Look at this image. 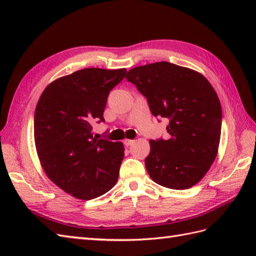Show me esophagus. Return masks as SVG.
Here are the masks:
<instances>
[{"label":"esophagus","instance_id":"1","mask_svg":"<svg viewBox=\"0 0 256 256\" xmlns=\"http://www.w3.org/2000/svg\"><path fill=\"white\" fill-rule=\"evenodd\" d=\"M123 143H124V145L130 146V145H132V144L134 143V140H128V138H125V140H123Z\"/></svg>","mask_w":256,"mask_h":256}]
</instances>
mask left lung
<instances>
[{"label":"left lung","mask_w":256,"mask_h":256,"mask_svg":"<svg viewBox=\"0 0 256 256\" xmlns=\"http://www.w3.org/2000/svg\"><path fill=\"white\" fill-rule=\"evenodd\" d=\"M125 78L146 96L154 116L170 120V138L150 140L148 175L166 188L194 186L218 154L222 111L214 86L196 70L167 62L132 68Z\"/></svg>","instance_id":"obj_1"}]
</instances>
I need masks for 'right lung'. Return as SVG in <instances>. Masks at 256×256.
I'll return each mask as SVG.
<instances>
[{
	"label": "right lung",
	"mask_w": 256,
	"mask_h": 256,
	"mask_svg": "<svg viewBox=\"0 0 256 256\" xmlns=\"http://www.w3.org/2000/svg\"><path fill=\"white\" fill-rule=\"evenodd\" d=\"M125 74V68L81 69L54 80L37 102L34 140L40 166L77 199L100 197L118 182L124 146L94 138L91 124L104 121L108 96Z\"/></svg>",
	"instance_id": "right-lung-1"
}]
</instances>
